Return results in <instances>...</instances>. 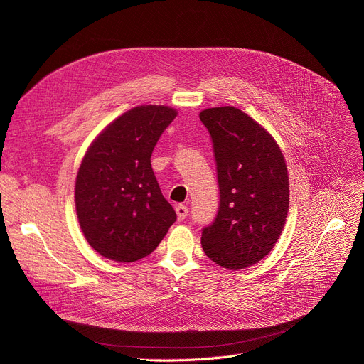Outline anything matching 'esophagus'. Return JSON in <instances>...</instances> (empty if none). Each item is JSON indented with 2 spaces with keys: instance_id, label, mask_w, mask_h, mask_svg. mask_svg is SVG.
<instances>
[{
  "instance_id": "1",
  "label": "esophagus",
  "mask_w": 364,
  "mask_h": 364,
  "mask_svg": "<svg viewBox=\"0 0 364 364\" xmlns=\"http://www.w3.org/2000/svg\"><path fill=\"white\" fill-rule=\"evenodd\" d=\"M176 213H177V219L178 220H184L187 218V213H188V209L184 205V204H177L176 205Z\"/></svg>"
}]
</instances>
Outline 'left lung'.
<instances>
[{
  "instance_id": "8db88e82",
  "label": "left lung",
  "mask_w": 364,
  "mask_h": 364,
  "mask_svg": "<svg viewBox=\"0 0 364 364\" xmlns=\"http://www.w3.org/2000/svg\"><path fill=\"white\" fill-rule=\"evenodd\" d=\"M200 121L212 136L220 191L201 246L218 265L243 269L264 259L282 233L289 209L285 159L272 135L237 108L204 109Z\"/></svg>"
}]
</instances>
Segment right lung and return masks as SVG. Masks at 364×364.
<instances>
[{
  "mask_svg": "<svg viewBox=\"0 0 364 364\" xmlns=\"http://www.w3.org/2000/svg\"><path fill=\"white\" fill-rule=\"evenodd\" d=\"M177 111L132 108L103 129L86 151L75 201L87 243L115 262L149 255L177 220L151 167V154Z\"/></svg>",
  "mask_w": 364,
  "mask_h": 364,
  "instance_id": "add662e5",
  "label": "right lung"
}]
</instances>
